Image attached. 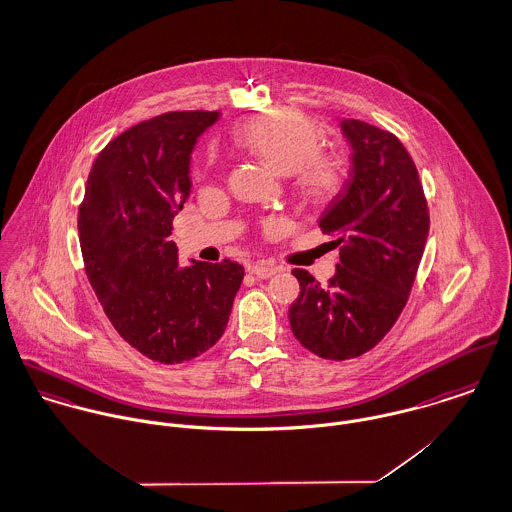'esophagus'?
<instances>
[{"label":"esophagus","mask_w":512,"mask_h":512,"mask_svg":"<svg viewBox=\"0 0 512 512\" xmlns=\"http://www.w3.org/2000/svg\"><path fill=\"white\" fill-rule=\"evenodd\" d=\"M277 271H279V267H275V265H271V263H257V265L251 269V273H253L257 279H271L273 275H277Z\"/></svg>","instance_id":"34e87169"}]
</instances>
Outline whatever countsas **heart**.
Returning <instances> with one entry per match:
<instances>
[{"mask_svg": "<svg viewBox=\"0 0 512 512\" xmlns=\"http://www.w3.org/2000/svg\"><path fill=\"white\" fill-rule=\"evenodd\" d=\"M235 143L271 171L290 176L294 190L312 204L338 196L345 182L340 155L318 151L322 131L314 119L296 110H273L241 123Z\"/></svg>", "mask_w": 512, "mask_h": 512, "instance_id": "1", "label": "heart"}]
</instances>
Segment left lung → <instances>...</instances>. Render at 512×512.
Wrapping results in <instances>:
<instances>
[{
  "instance_id": "left-lung-1",
  "label": "left lung",
  "mask_w": 512,
  "mask_h": 512,
  "mask_svg": "<svg viewBox=\"0 0 512 512\" xmlns=\"http://www.w3.org/2000/svg\"><path fill=\"white\" fill-rule=\"evenodd\" d=\"M340 127L351 167L318 220L340 249L336 275L322 286L294 269L300 294L288 308L294 338L334 361L363 355L395 326L430 231L424 190L404 145L359 119H341Z\"/></svg>"
}]
</instances>
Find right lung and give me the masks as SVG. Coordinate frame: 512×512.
<instances>
[{"mask_svg":"<svg viewBox=\"0 0 512 512\" xmlns=\"http://www.w3.org/2000/svg\"><path fill=\"white\" fill-rule=\"evenodd\" d=\"M220 112H169L98 155L78 212L86 275L117 334L145 357L182 363L222 338L243 267L178 263L172 220L190 196V155Z\"/></svg>","mask_w":512,"mask_h":512,"instance_id":"right-lung-1","label":"right lung"}]
</instances>
